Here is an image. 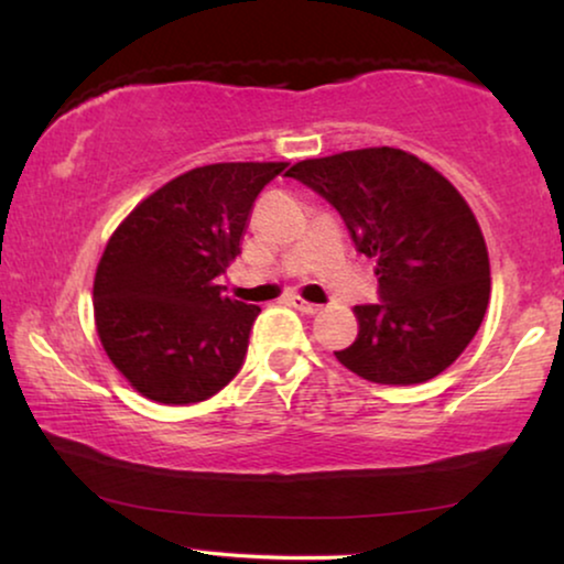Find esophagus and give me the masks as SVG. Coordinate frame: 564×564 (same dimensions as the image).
<instances>
[{"label": "esophagus", "instance_id": "obj_1", "mask_svg": "<svg viewBox=\"0 0 564 564\" xmlns=\"http://www.w3.org/2000/svg\"><path fill=\"white\" fill-rule=\"evenodd\" d=\"M288 305H292V307H295V311L305 313V315H313V313H318V311H321V305H318V303H307V300L297 297V295L288 297Z\"/></svg>", "mask_w": 564, "mask_h": 564}]
</instances>
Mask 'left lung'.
<instances>
[{"label": "left lung", "instance_id": "1", "mask_svg": "<svg viewBox=\"0 0 564 564\" xmlns=\"http://www.w3.org/2000/svg\"><path fill=\"white\" fill-rule=\"evenodd\" d=\"M341 215L377 261V300L357 305L359 336L336 359L377 384L442 375L480 328L490 297L482 230L436 169L400 149L344 151L288 172Z\"/></svg>", "mask_w": 564, "mask_h": 564}]
</instances>
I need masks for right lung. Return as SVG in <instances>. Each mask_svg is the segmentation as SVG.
Instances as JSON below:
<instances>
[{
    "mask_svg": "<svg viewBox=\"0 0 564 564\" xmlns=\"http://www.w3.org/2000/svg\"><path fill=\"white\" fill-rule=\"evenodd\" d=\"M288 164H210L145 197L99 259L95 321L107 357L164 405L213 398L243 367L259 305L226 297L259 192Z\"/></svg>",
    "mask_w": 564,
    "mask_h": 564,
    "instance_id": "right-lung-1",
    "label": "right lung"
}]
</instances>
